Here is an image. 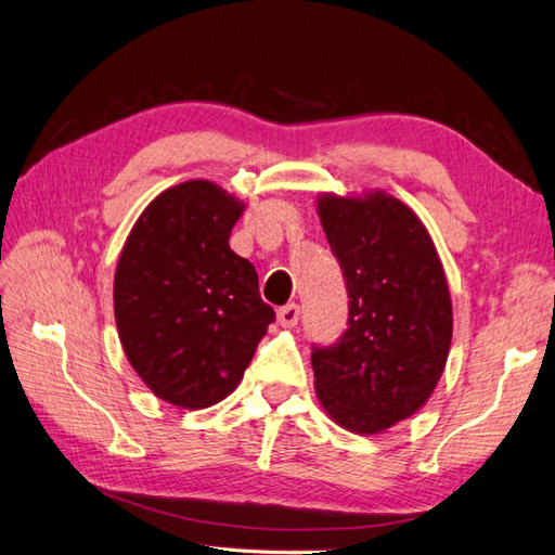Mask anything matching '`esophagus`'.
<instances>
[{"label": "esophagus", "instance_id": "1", "mask_svg": "<svg viewBox=\"0 0 555 555\" xmlns=\"http://www.w3.org/2000/svg\"><path fill=\"white\" fill-rule=\"evenodd\" d=\"M276 319H279V323L283 325V328H295L297 321H300V307H297V305L281 307L276 311Z\"/></svg>", "mask_w": 555, "mask_h": 555}]
</instances>
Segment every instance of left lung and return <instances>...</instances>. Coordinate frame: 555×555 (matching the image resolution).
<instances>
[{"label":"left lung","mask_w":555,"mask_h":555,"mask_svg":"<svg viewBox=\"0 0 555 555\" xmlns=\"http://www.w3.org/2000/svg\"><path fill=\"white\" fill-rule=\"evenodd\" d=\"M319 218L343 267L349 328L311 347L321 405L339 426L379 434L429 401L448 361L452 305L422 220L385 192L319 196Z\"/></svg>","instance_id":"8db88e82"}]
</instances>
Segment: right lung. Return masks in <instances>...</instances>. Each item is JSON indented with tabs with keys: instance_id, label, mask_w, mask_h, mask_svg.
I'll use <instances>...</instances> for the list:
<instances>
[{
	"instance_id": "add662e5",
	"label": "right lung",
	"mask_w": 555,
	"mask_h": 555,
	"mask_svg": "<svg viewBox=\"0 0 555 555\" xmlns=\"http://www.w3.org/2000/svg\"><path fill=\"white\" fill-rule=\"evenodd\" d=\"M244 204L208 180L142 210L115 274L126 359L162 401L208 408L232 393L274 321L255 267L230 248Z\"/></svg>"
}]
</instances>
